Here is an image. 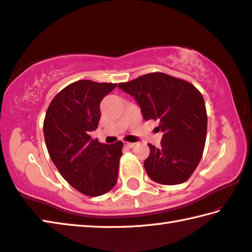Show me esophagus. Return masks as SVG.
<instances>
[{"instance_id": "34e87169", "label": "esophagus", "mask_w": 252, "mask_h": 252, "mask_svg": "<svg viewBox=\"0 0 252 252\" xmlns=\"http://www.w3.org/2000/svg\"><path fill=\"white\" fill-rule=\"evenodd\" d=\"M123 144H125V146H126V148H134V146L136 145V143H133V142H123Z\"/></svg>"}]
</instances>
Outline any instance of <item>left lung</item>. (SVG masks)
<instances>
[{
  "label": "left lung",
  "instance_id": "8db88e82",
  "mask_svg": "<svg viewBox=\"0 0 252 252\" xmlns=\"http://www.w3.org/2000/svg\"><path fill=\"white\" fill-rule=\"evenodd\" d=\"M118 87L134 97L146 121H159L161 146L148 144L146 174L163 185L186 182L203 157L207 133V112L199 90L164 72H151Z\"/></svg>",
  "mask_w": 252,
  "mask_h": 252
}]
</instances>
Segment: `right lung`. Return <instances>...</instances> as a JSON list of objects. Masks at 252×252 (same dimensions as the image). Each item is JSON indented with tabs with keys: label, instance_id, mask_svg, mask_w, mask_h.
Here are the masks:
<instances>
[{
	"label": "right lung",
	"instance_id": "add662e5",
	"mask_svg": "<svg viewBox=\"0 0 252 252\" xmlns=\"http://www.w3.org/2000/svg\"><path fill=\"white\" fill-rule=\"evenodd\" d=\"M117 84L78 80L55 95L44 119L50 158L61 175L80 193L97 197L118 180L123 143L102 144L90 136L98 127L100 102Z\"/></svg>",
	"mask_w": 252,
	"mask_h": 252
}]
</instances>
